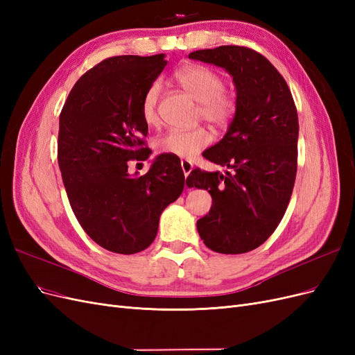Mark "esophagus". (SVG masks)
<instances>
[{
    "mask_svg": "<svg viewBox=\"0 0 355 355\" xmlns=\"http://www.w3.org/2000/svg\"><path fill=\"white\" fill-rule=\"evenodd\" d=\"M180 166H182V170H184V175L185 178H188V175L192 171V163L188 159H182L180 161Z\"/></svg>",
    "mask_w": 355,
    "mask_h": 355,
    "instance_id": "1",
    "label": "esophagus"
}]
</instances>
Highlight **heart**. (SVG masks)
<instances>
[{
	"mask_svg": "<svg viewBox=\"0 0 355 355\" xmlns=\"http://www.w3.org/2000/svg\"><path fill=\"white\" fill-rule=\"evenodd\" d=\"M178 84L192 99L200 102V115L213 125H225L235 114L234 96L223 90V78L207 67L188 63L175 73ZM159 81H154L142 99V118L149 125L158 121V101L161 96ZM211 135L207 128L197 127L191 130H170L155 141L159 153L179 158L196 157L201 149L209 146Z\"/></svg>",
	"mask_w": 355,
	"mask_h": 355,
	"instance_id": "b5f03b06",
	"label": "heart"
}]
</instances>
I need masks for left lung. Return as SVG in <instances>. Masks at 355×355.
Wrapping results in <instances>:
<instances>
[{
  "label": "left lung",
  "mask_w": 355,
  "mask_h": 355,
  "mask_svg": "<svg viewBox=\"0 0 355 355\" xmlns=\"http://www.w3.org/2000/svg\"><path fill=\"white\" fill-rule=\"evenodd\" d=\"M189 59L223 68L237 90L227 135L202 157L228 167L194 168L189 188L207 189L209 214L197 220L201 240L223 254L247 253L263 244L282 222L296 179L299 123L287 83L261 53L240 46L189 53Z\"/></svg>",
  "instance_id": "1"
}]
</instances>
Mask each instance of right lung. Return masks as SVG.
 <instances>
[{"label": "right lung", "mask_w": 355, "mask_h": 355, "mask_svg": "<svg viewBox=\"0 0 355 355\" xmlns=\"http://www.w3.org/2000/svg\"><path fill=\"white\" fill-rule=\"evenodd\" d=\"M166 65L164 55L105 59L75 83L59 116L58 161L72 211L85 234L114 253L151 245L161 213L185 187L180 159L168 154L144 176L127 171L128 161L153 153L144 141L142 99Z\"/></svg>", "instance_id": "1"}]
</instances>
